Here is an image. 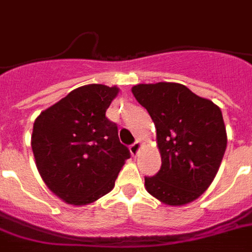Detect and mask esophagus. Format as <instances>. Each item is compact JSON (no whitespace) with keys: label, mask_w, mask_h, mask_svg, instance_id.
Segmentation results:
<instances>
[{"label":"esophagus","mask_w":252,"mask_h":252,"mask_svg":"<svg viewBox=\"0 0 252 252\" xmlns=\"http://www.w3.org/2000/svg\"><path fill=\"white\" fill-rule=\"evenodd\" d=\"M141 148V143L139 140L136 141V143H133V144L129 147V152H131L132 156H136V155L139 154V151H140Z\"/></svg>","instance_id":"1"}]
</instances>
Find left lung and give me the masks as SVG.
I'll list each match as a JSON object with an SVG mask.
<instances>
[{"label":"left lung","mask_w":252,"mask_h":252,"mask_svg":"<svg viewBox=\"0 0 252 252\" xmlns=\"http://www.w3.org/2000/svg\"><path fill=\"white\" fill-rule=\"evenodd\" d=\"M132 93L154 121L161 156L145 189L167 206L196 200L214 182L227 147L220 108L178 83L139 84Z\"/></svg>","instance_id":"obj_1"}]
</instances>
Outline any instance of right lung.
<instances>
[{
    "instance_id": "add662e5",
    "label": "right lung",
    "mask_w": 252,
    "mask_h": 252,
    "mask_svg": "<svg viewBox=\"0 0 252 252\" xmlns=\"http://www.w3.org/2000/svg\"><path fill=\"white\" fill-rule=\"evenodd\" d=\"M120 89L89 84L37 116L32 151L40 176L56 196L73 206H87L115 187L129 159L117 126L105 112Z\"/></svg>"
}]
</instances>
